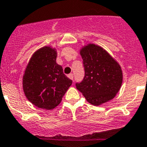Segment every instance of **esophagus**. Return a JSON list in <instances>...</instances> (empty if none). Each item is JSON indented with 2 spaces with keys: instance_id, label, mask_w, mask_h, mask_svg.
Masks as SVG:
<instances>
[{
  "instance_id": "1",
  "label": "esophagus",
  "mask_w": 147,
  "mask_h": 147,
  "mask_svg": "<svg viewBox=\"0 0 147 147\" xmlns=\"http://www.w3.org/2000/svg\"><path fill=\"white\" fill-rule=\"evenodd\" d=\"M68 76L70 79H71V80H73V79H74V75H73L72 74H68Z\"/></svg>"
}]
</instances>
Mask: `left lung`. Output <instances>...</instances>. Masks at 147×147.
<instances>
[{
  "label": "left lung",
  "instance_id": "left-lung-1",
  "mask_svg": "<svg viewBox=\"0 0 147 147\" xmlns=\"http://www.w3.org/2000/svg\"><path fill=\"white\" fill-rule=\"evenodd\" d=\"M84 79L76 86L86 100L100 106L114 98L122 83V71L119 63L103 48L94 44L82 47Z\"/></svg>",
  "mask_w": 147,
  "mask_h": 147
}]
</instances>
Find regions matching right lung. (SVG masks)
<instances>
[{
	"mask_svg": "<svg viewBox=\"0 0 147 147\" xmlns=\"http://www.w3.org/2000/svg\"><path fill=\"white\" fill-rule=\"evenodd\" d=\"M57 56V50L51 46L36 50L22 77V87L28 100L43 109L51 110L58 106L72 84V80L56 63Z\"/></svg>",
	"mask_w": 147,
	"mask_h": 147,
	"instance_id": "right-lung-1",
	"label": "right lung"
}]
</instances>
